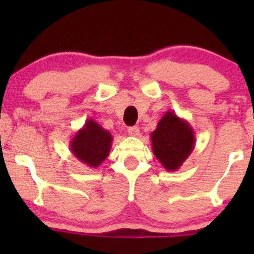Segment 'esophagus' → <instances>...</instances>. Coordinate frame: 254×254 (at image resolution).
<instances>
[{
    "label": "esophagus",
    "mask_w": 254,
    "mask_h": 254,
    "mask_svg": "<svg viewBox=\"0 0 254 254\" xmlns=\"http://www.w3.org/2000/svg\"><path fill=\"white\" fill-rule=\"evenodd\" d=\"M128 134H129L130 136H137V135L140 134V129H138V127L136 126L129 127L128 128Z\"/></svg>",
    "instance_id": "esophagus-1"
}]
</instances>
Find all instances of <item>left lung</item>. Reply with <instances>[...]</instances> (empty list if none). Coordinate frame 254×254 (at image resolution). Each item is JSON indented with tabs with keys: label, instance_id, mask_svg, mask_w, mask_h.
I'll list each match as a JSON object with an SVG mask.
<instances>
[{
	"label": "left lung",
	"instance_id": "1",
	"mask_svg": "<svg viewBox=\"0 0 254 254\" xmlns=\"http://www.w3.org/2000/svg\"><path fill=\"white\" fill-rule=\"evenodd\" d=\"M150 138L152 152L166 171H177L195 145L193 128L172 111L162 117Z\"/></svg>",
	"mask_w": 254,
	"mask_h": 254
}]
</instances>
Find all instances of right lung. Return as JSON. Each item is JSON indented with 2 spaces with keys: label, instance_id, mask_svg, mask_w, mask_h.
<instances>
[{
  "label": "right lung",
  "instance_id": "obj_1",
  "mask_svg": "<svg viewBox=\"0 0 254 254\" xmlns=\"http://www.w3.org/2000/svg\"><path fill=\"white\" fill-rule=\"evenodd\" d=\"M113 137L95 120L88 119L70 140V150L79 162L89 168H98L110 155Z\"/></svg>",
  "mask_w": 254,
  "mask_h": 254
}]
</instances>
